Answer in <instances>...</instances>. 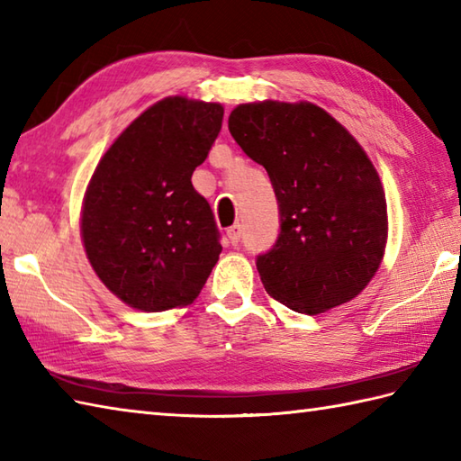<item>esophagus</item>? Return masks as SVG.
Listing matches in <instances>:
<instances>
[{"instance_id": "obj_1", "label": "esophagus", "mask_w": 461, "mask_h": 461, "mask_svg": "<svg viewBox=\"0 0 461 461\" xmlns=\"http://www.w3.org/2000/svg\"><path fill=\"white\" fill-rule=\"evenodd\" d=\"M228 240H230V243L231 246H238L240 243V238H241V225L240 223H236V225H231V228H228Z\"/></svg>"}]
</instances>
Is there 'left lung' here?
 <instances>
[{
	"label": "left lung",
	"instance_id": "1",
	"mask_svg": "<svg viewBox=\"0 0 461 461\" xmlns=\"http://www.w3.org/2000/svg\"><path fill=\"white\" fill-rule=\"evenodd\" d=\"M230 133L266 167L277 200V240L256 258L266 292L310 315L356 297L387 240L384 187L362 146L308 102L238 105Z\"/></svg>",
	"mask_w": 461,
	"mask_h": 461
}]
</instances>
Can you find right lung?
<instances>
[{"mask_svg": "<svg viewBox=\"0 0 461 461\" xmlns=\"http://www.w3.org/2000/svg\"><path fill=\"white\" fill-rule=\"evenodd\" d=\"M223 122L220 104L166 97L128 125L87 185L81 238L120 300L164 312L200 295L221 254L220 230L192 185Z\"/></svg>", "mask_w": 461, "mask_h": 461, "instance_id": "obj_1", "label": "right lung"}]
</instances>
